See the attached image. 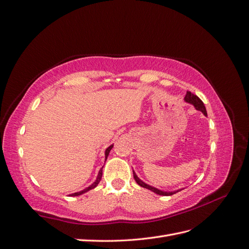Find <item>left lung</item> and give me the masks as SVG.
I'll return each instance as SVG.
<instances>
[{
	"mask_svg": "<svg viewBox=\"0 0 249 249\" xmlns=\"http://www.w3.org/2000/svg\"><path fill=\"white\" fill-rule=\"evenodd\" d=\"M184 102H187V103L191 104V105H193V106L195 107L196 110H199V111L203 112L205 115H207V110H206V107H205V105H204V103L201 102V100H200V98H199L197 95L191 93L190 91H187V94H186V96H184ZM132 172H134V171H132ZM134 178H135V180H136V182L139 184V186H141V187H143V188L151 190V191H153L154 193L158 194V195L170 196V195H173V194H175V193L179 192V191H181V190H176V191H172V192H169V191H162V190H159V189L155 188V187L149 186V184H147V183H145L144 181H142L141 179L136 175L135 172H134Z\"/></svg>",
	"mask_w": 249,
	"mask_h": 249,
	"instance_id": "8db88e82",
	"label": "left lung"
}]
</instances>
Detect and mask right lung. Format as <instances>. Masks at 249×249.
Segmentation results:
<instances>
[{"label": "right lung", "instance_id": "1", "mask_svg": "<svg viewBox=\"0 0 249 249\" xmlns=\"http://www.w3.org/2000/svg\"><path fill=\"white\" fill-rule=\"evenodd\" d=\"M112 147H113V144H111L110 146L106 148V151H105V161L107 160L108 155H109V153H110V151H111V148H112ZM102 175H103V167H102V169L100 170V172H98V174H97V177H96V179H95V181H94L93 183H92L91 186H89L88 188H86V189H84V190H82V191H79V192L70 194L69 196H79V195H82V194H84V193H86V192H88V191H90V190H92V189H94V188L97 186V184L100 183L101 179H102Z\"/></svg>", "mask_w": 249, "mask_h": 249}]
</instances>
